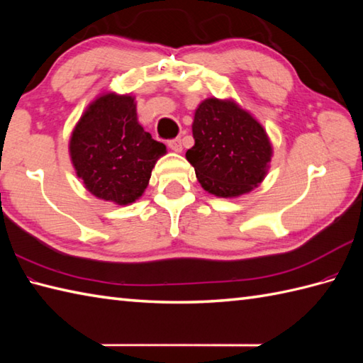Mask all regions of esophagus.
<instances>
[{
    "label": "esophagus",
    "mask_w": 363,
    "mask_h": 363,
    "mask_svg": "<svg viewBox=\"0 0 363 363\" xmlns=\"http://www.w3.org/2000/svg\"><path fill=\"white\" fill-rule=\"evenodd\" d=\"M167 143H168V148H169V150H173V151H176V152L182 151V142H181V138H172V140H168Z\"/></svg>",
    "instance_id": "obj_1"
}]
</instances>
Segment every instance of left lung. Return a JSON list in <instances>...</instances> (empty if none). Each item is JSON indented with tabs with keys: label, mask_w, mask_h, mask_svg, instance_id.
<instances>
[{
	"label": "left lung",
	"mask_w": 363,
	"mask_h": 363,
	"mask_svg": "<svg viewBox=\"0 0 363 363\" xmlns=\"http://www.w3.org/2000/svg\"><path fill=\"white\" fill-rule=\"evenodd\" d=\"M195 145L186 157L203 189L217 196H238L264 179L272 145L248 112L233 101L209 98L194 120Z\"/></svg>",
	"instance_id": "obj_1"
}]
</instances>
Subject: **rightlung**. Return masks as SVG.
<instances>
[{
    "mask_svg": "<svg viewBox=\"0 0 363 363\" xmlns=\"http://www.w3.org/2000/svg\"><path fill=\"white\" fill-rule=\"evenodd\" d=\"M165 145L138 125L134 98L99 96L76 125L70 156L76 173L95 196L117 204L142 196Z\"/></svg>",
    "mask_w": 363,
    "mask_h": 363,
    "instance_id": "obj_1",
    "label": "right lung"
}]
</instances>
